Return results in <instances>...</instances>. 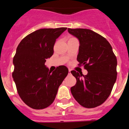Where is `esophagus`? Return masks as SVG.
<instances>
[{
    "mask_svg": "<svg viewBox=\"0 0 129 129\" xmlns=\"http://www.w3.org/2000/svg\"><path fill=\"white\" fill-rule=\"evenodd\" d=\"M69 74H70V73H70V72H71V69H69Z\"/></svg>",
    "mask_w": 129,
    "mask_h": 129,
    "instance_id": "esophagus-1",
    "label": "esophagus"
}]
</instances>
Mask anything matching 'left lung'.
Returning <instances> with one entry per match:
<instances>
[{"label":"left lung","mask_w":129,"mask_h":129,"mask_svg":"<svg viewBox=\"0 0 129 129\" xmlns=\"http://www.w3.org/2000/svg\"><path fill=\"white\" fill-rule=\"evenodd\" d=\"M68 31L79 41L78 66L88 71L84 76L71 71L76 79L71 92L81 106L94 108L104 103L112 92L117 77L116 57L107 39L92 30L68 28Z\"/></svg>","instance_id":"left-lung-1"}]
</instances>
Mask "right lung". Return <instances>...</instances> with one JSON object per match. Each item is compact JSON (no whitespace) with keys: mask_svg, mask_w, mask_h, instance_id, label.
Returning a JSON list of instances; mask_svg holds the SVG:
<instances>
[{"mask_svg":"<svg viewBox=\"0 0 129 129\" xmlns=\"http://www.w3.org/2000/svg\"><path fill=\"white\" fill-rule=\"evenodd\" d=\"M67 28L38 29L25 37L17 46L13 78L19 96L32 109L39 110L50 106L67 76L66 66L57 67L51 72L45 66L46 59L54 53L56 39Z\"/></svg>","mask_w":129,"mask_h":129,"instance_id":"obj_1","label":"right lung"}]
</instances>
